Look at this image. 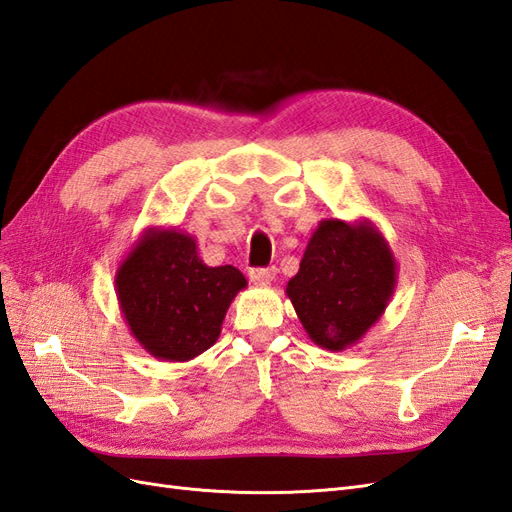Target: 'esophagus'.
I'll use <instances>...</instances> for the list:
<instances>
[{
    "mask_svg": "<svg viewBox=\"0 0 512 512\" xmlns=\"http://www.w3.org/2000/svg\"><path fill=\"white\" fill-rule=\"evenodd\" d=\"M275 273L277 269L275 267H267V269H252L250 271V280L254 284H260V286H267L275 280Z\"/></svg>",
    "mask_w": 512,
    "mask_h": 512,
    "instance_id": "1",
    "label": "esophagus"
}]
</instances>
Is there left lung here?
Listing matches in <instances>:
<instances>
[{"instance_id": "obj_1", "label": "left lung", "mask_w": 512, "mask_h": 512, "mask_svg": "<svg viewBox=\"0 0 512 512\" xmlns=\"http://www.w3.org/2000/svg\"><path fill=\"white\" fill-rule=\"evenodd\" d=\"M395 286L397 260L376 224L327 218L309 237L286 294L307 337L342 352L382 318Z\"/></svg>"}]
</instances>
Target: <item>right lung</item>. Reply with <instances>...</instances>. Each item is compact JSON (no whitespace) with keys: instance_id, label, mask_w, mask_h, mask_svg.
<instances>
[{"instance_id":"obj_1","label":"right lung","mask_w":512,"mask_h":512,"mask_svg":"<svg viewBox=\"0 0 512 512\" xmlns=\"http://www.w3.org/2000/svg\"><path fill=\"white\" fill-rule=\"evenodd\" d=\"M245 286L239 269L205 265L192 235L164 226H149L115 273L132 337L170 363L192 361L218 342L228 307Z\"/></svg>"}]
</instances>
